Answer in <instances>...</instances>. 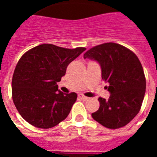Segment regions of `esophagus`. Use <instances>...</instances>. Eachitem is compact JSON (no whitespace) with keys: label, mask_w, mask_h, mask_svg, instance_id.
I'll use <instances>...</instances> for the list:
<instances>
[{"label":"esophagus","mask_w":157,"mask_h":157,"mask_svg":"<svg viewBox=\"0 0 157 157\" xmlns=\"http://www.w3.org/2000/svg\"><path fill=\"white\" fill-rule=\"evenodd\" d=\"M78 97L81 99H82V100H87V99H88V98H87V97H86V96L82 95V94H79Z\"/></svg>","instance_id":"obj_1"}]
</instances>
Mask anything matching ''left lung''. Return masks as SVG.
Returning <instances> with one entry per match:
<instances>
[{
  "mask_svg": "<svg viewBox=\"0 0 157 157\" xmlns=\"http://www.w3.org/2000/svg\"><path fill=\"white\" fill-rule=\"evenodd\" d=\"M102 69V79L109 84V100L99 98V109L93 119L109 128L128 124L141 108L145 93V77L141 63L134 52L116 43L97 45L84 54Z\"/></svg>",
  "mask_w": 157,
  "mask_h": 157,
  "instance_id": "1",
  "label": "left lung"
}]
</instances>
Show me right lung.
<instances>
[{
	"mask_svg": "<svg viewBox=\"0 0 157 157\" xmlns=\"http://www.w3.org/2000/svg\"><path fill=\"white\" fill-rule=\"evenodd\" d=\"M85 50L83 47L71 49L44 44L20 58L12 76V100L28 123L49 128L66 118L77 95L61 92L57 82L65 75L69 64Z\"/></svg>",
	"mask_w": 157,
	"mask_h": 157,
	"instance_id": "add662e5",
	"label": "right lung"
}]
</instances>
